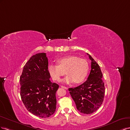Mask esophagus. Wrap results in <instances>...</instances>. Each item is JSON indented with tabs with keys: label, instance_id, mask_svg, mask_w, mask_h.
Segmentation results:
<instances>
[{
	"label": "esophagus",
	"instance_id": "34e87169",
	"mask_svg": "<svg viewBox=\"0 0 130 130\" xmlns=\"http://www.w3.org/2000/svg\"><path fill=\"white\" fill-rule=\"evenodd\" d=\"M61 87L62 88H63V89H66V90H68V88L66 87H65V86H61Z\"/></svg>",
	"mask_w": 130,
	"mask_h": 130
}]
</instances>
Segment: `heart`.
I'll list each match as a JSON object with an SVG mask.
<instances>
[{
	"instance_id": "obj_1",
	"label": "heart",
	"mask_w": 130,
	"mask_h": 130,
	"mask_svg": "<svg viewBox=\"0 0 130 130\" xmlns=\"http://www.w3.org/2000/svg\"><path fill=\"white\" fill-rule=\"evenodd\" d=\"M57 62L58 65L51 64L48 67V71L54 80L60 81L64 72L68 75L64 79L66 83L74 82L75 84H80L86 79L89 65L86 59L69 55L58 59Z\"/></svg>"
}]
</instances>
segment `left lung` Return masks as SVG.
Returning a JSON list of instances; mask_svg holds the SVG:
<instances>
[{
  "mask_svg": "<svg viewBox=\"0 0 130 130\" xmlns=\"http://www.w3.org/2000/svg\"><path fill=\"white\" fill-rule=\"evenodd\" d=\"M91 71L88 79L76 88L69 89L70 94L75 101L77 110L84 114H91L102 104L105 88L102 80V73L100 66L91 55Z\"/></svg>",
  "mask_w": 130,
  "mask_h": 130,
  "instance_id": "obj_1",
  "label": "left lung"
}]
</instances>
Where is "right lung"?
Listing matches in <instances>:
<instances>
[{
	"instance_id": "obj_1",
	"label": "right lung",
	"mask_w": 130,
	"mask_h": 130,
	"mask_svg": "<svg viewBox=\"0 0 130 130\" xmlns=\"http://www.w3.org/2000/svg\"><path fill=\"white\" fill-rule=\"evenodd\" d=\"M45 53L32 55L24 66L20 81V95L26 108L40 118H48L56 109L59 85L52 83Z\"/></svg>"
}]
</instances>
